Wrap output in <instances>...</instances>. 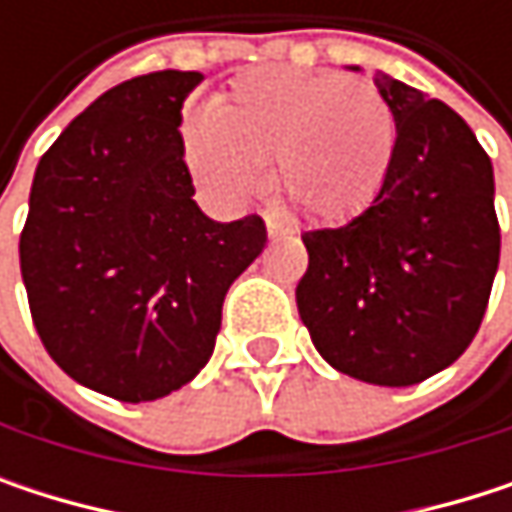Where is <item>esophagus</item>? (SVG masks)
<instances>
[{
    "mask_svg": "<svg viewBox=\"0 0 512 512\" xmlns=\"http://www.w3.org/2000/svg\"><path fill=\"white\" fill-rule=\"evenodd\" d=\"M266 234H269V240H281V237H290L293 228L278 222V219H272V216H266Z\"/></svg>",
    "mask_w": 512,
    "mask_h": 512,
    "instance_id": "34e87169",
    "label": "esophagus"
}]
</instances>
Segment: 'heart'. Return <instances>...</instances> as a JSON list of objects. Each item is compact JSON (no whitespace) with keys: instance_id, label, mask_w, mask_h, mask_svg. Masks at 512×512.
Instances as JSON below:
<instances>
[{"instance_id":"b5f03b06","label":"heart","mask_w":512,"mask_h":512,"mask_svg":"<svg viewBox=\"0 0 512 512\" xmlns=\"http://www.w3.org/2000/svg\"><path fill=\"white\" fill-rule=\"evenodd\" d=\"M195 180L222 204H243L275 162V186L311 219H353L379 195L394 154V115L382 94L338 73L255 67L213 112L183 127Z\"/></svg>"}]
</instances>
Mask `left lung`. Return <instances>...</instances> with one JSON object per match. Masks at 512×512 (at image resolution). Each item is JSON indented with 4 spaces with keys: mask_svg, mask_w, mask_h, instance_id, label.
Listing matches in <instances>:
<instances>
[{
    "mask_svg": "<svg viewBox=\"0 0 512 512\" xmlns=\"http://www.w3.org/2000/svg\"><path fill=\"white\" fill-rule=\"evenodd\" d=\"M373 82L397 127L388 174L353 222L302 234L296 305L335 370L406 388L454 364L480 329L501 255L495 174L451 106L382 70Z\"/></svg>",
    "mask_w": 512,
    "mask_h": 512,
    "instance_id": "1",
    "label": "left lung"
}]
</instances>
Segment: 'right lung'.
Wrapping results in <instances>:
<instances>
[{"label": "right lung", "instance_id": "1", "mask_svg": "<svg viewBox=\"0 0 512 512\" xmlns=\"http://www.w3.org/2000/svg\"><path fill=\"white\" fill-rule=\"evenodd\" d=\"M198 70L100 94L41 156L20 272L35 329L79 385L159 400L210 361L228 287L263 246L260 216L213 222L192 201L180 109Z\"/></svg>", "mask_w": 512, "mask_h": 512}]
</instances>
